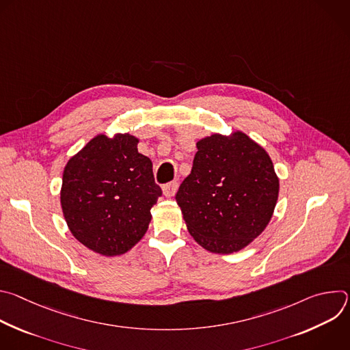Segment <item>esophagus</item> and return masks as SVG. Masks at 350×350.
Returning <instances> with one entry per match:
<instances>
[{"label":"esophagus","mask_w":350,"mask_h":350,"mask_svg":"<svg viewBox=\"0 0 350 350\" xmlns=\"http://www.w3.org/2000/svg\"><path fill=\"white\" fill-rule=\"evenodd\" d=\"M177 187H178V184H177L176 181H173V183H167L166 185H163V195H165V196H167V198L174 196V195H176V192H177Z\"/></svg>","instance_id":"34e87169"}]
</instances>
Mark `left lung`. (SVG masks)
I'll use <instances>...</instances> for the list:
<instances>
[{
	"instance_id": "8db88e82",
	"label": "left lung",
	"mask_w": 350,
	"mask_h": 350,
	"mask_svg": "<svg viewBox=\"0 0 350 350\" xmlns=\"http://www.w3.org/2000/svg\"><path fill=\"white\" fill-rule=\"evenodd\" d=\"M191 174L176 201L193 239L212 254L238 252L267 227L280 180L266 149L245 133L196 142Z\"/></svg>"
}]
</instances>
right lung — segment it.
I'll return each instance as SVG.
<instances>
[{
    "mask_svg": "<svg viewBox=\"0 0 350 350\" xmlns=\"http://www.w3.org/2000/svg\"><path fill=\"white\" fill-rule=\"evenodd\" d=\"M138 138L98 134L69 159L61 206L73 237L103 256L123 255L144 237L162 195Z\"/></svg>",
    "mask_w": 350,
    "mask_h": 350,
    "instance_id": "obj_1",
    "label": "right lung"
}]
</instances>
